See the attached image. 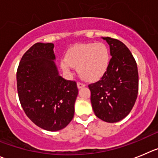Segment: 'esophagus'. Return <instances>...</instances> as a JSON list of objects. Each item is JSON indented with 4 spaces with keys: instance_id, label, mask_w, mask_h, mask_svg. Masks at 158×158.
<instances>
[{
    "instance_id": "34e87169",
    "label": "esophagus",
    "mask_w": 158,
    "mask_h": 158,
    "mask_svg": "<svg viewBox=\"0 0 158 158\" xmlns=\"http://www.w3.org/2000/svg\"><path fill=\"white\" fill-rule=\"evenodd\" d=\"M85 86H86V85H85L84 83H82V82H78L77 83V87L79 88V89H81V88L84 87Z\"/></svg>"
}]
</instances>
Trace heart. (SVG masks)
Segmentation results:
<instances>
[{
  "label": "heart",
  "mask_w": 158,
  "mask_h": 158,
  "mask_svg": "<svg viewBox=\"0 0 158 158\" xmlns=\"http://www.w3.org/2000/svg\"><path fill=\"white\" fill-rule=\"evenodd\" d=\"M110 55L109 49L102 42L76 44L67 51L60 67L70 73L77 67L79 76L86 81H96L102 78L109 68Z\"/></svg>",
  "instance_id": "b5f03b06"
}]
</instances>
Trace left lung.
Masks as SVG:
<instances>
[{
	"instance_id": "obj_1",
	"label": "left lung",
	"mask_w": 158,
	"mask_h": 158,
	"mask_svg": "<svg viewBox=\"0 0 158 158\" xmlns=\"http://www.w3.org/2000/svg\"><path fill=\"white\" fill-rule=\"evenodd\" d=\"M112 58L98 82L89 85L94 113L103 121L116 123L130 113L139 89L137 64L128 48L120 41L106 37Z\"/></svg>"
}]
</instances>
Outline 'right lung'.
<instances>
[{
    "mask_svg": "<svg viewBox=\"0 0 158 158\" xmlns=\"http://www.w3.org/2000/svg\"><path fill=\"white\" fill-rule=\"evenodd\" d=\"M52 43L32 45L17 69L19 102L30 120L38 127L56 131L72 120L78 88L75 81L60 76Z\"/></svg>",
    "mask_w": 158,
    "mask_h": 158,
    "instance_id": "obj_1",
    "label": "right lung"
}]
</instances>
